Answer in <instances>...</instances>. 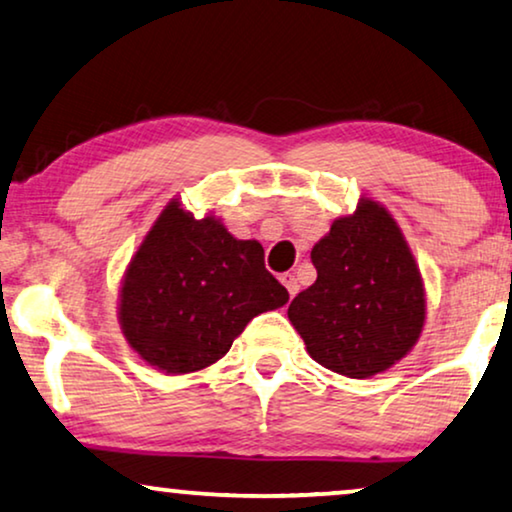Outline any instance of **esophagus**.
<instances>
[{"label": "esophagus", "instance_id": "esophagus-1", "mask_svg": "<svg viewBox=\"0 0 512 512\" xmlns=\"http://www.w3.org/2000/svg\"><path fill=\"white\" fill-rule=\"evenodd\" d=\"M279 279H282V284L286 286V291H289V296L291 298L296 296V293H298V279H296V275H291V272H284V275L279 277Z\"/></svg>", "mask_w": 512, "mask_h": 512}]
</instances>
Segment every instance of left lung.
Returning a JSON list of instances; mask_svg holds the SVG:
<instances>
[{
  "label": "left lung",
  "instance_id": "8db88e82",
  "mask_svg": "<svg viewBox=\"0 0 512 512\" xmlns=\"http://www.w3.org/2000/svg\"><path fill=\"white\" fill-rule=\"evenodd\" d=\"M317 282L289 305L307 354L333 373L363 380L415 347L426 319L417 261L380 202L361 198L314 244Z\"/></svg>",
  "mask_w": 512,
  "mask_h": 512
}]
</instances>
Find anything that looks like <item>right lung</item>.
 Returning <instances> with one entry per match:
<instances>
[{
    "label": "right lung",
    "instance_id": "add662e5",
    "mask_svg": "<svg viewBox=\"0 0 512 512\" xmlns=\"http://www.w3.org/2000/svg\"><path fill=\"white\" fill-rule=\"evenodd\" d=\"M286 300L261 242L237 240L212 214L195 219L174 198L128 263L118 324L149 366L186 375L226 356L251 319Z\"/></svg>",
    "mask_w": 512,
    "mask_h": 512
}]
</instances>
